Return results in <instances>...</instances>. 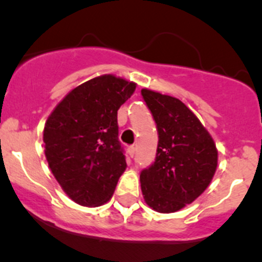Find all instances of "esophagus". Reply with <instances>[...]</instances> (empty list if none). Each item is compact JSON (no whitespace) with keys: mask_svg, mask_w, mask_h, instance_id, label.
Listing matches in <instances>:
<instances>
[{"mask_svg":"<svg viewBox=\"0 0 262 262\" xmlns=\"http://www.w3.org/2000/svg\"><path fill=\"white\" fill-rule=\"evenodd\" d=\"M135 151H136V149H135V146H128L127 154H128V156H130V158H134V156H135Z\"/></svg>","mask_w":262,"mask_h":262,"instance_id":"34e87169","label":"esophagus"}]
</instances>
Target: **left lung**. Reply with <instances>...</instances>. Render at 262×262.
Listing matches in <instances>:
<instances>
[{
	"mask_svg": "<svg viewBox=\"0 0 262 262\" xmlns=\"http://www.w3.org/2000/svg\"><path fill=\"white\" fill-rule=\"evenodd\" d=\"M141 96L159 135L155 161L140 174L144 199L160 213L177 212L207 189L217 168V149L180 99L149 90H141Z\"/></svg>",
	"mask_w": 262,
	"mask_h": 262,
	"instance_id": "1",
	"label": "left lung"
}]
</instances>
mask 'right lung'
<instances>
[{
  "mask_svg": "<svg viewBox=\"0 0 262 262\" xmlns=\"http://www.w3.org/2000/svg\"><path fill=\"white\" fill-rule=\"evenodd\" d=\"M136 84L101 75L78 85L55 107L44 128L45 156L75 203L96 207L112 196L126 169L117 111Z\"/></svg>",
  "mask_w": 262,
  "mask_h": 262,
  "instance_id": "right-lung-1",
  "label": "right lung"
}]
</instances>
